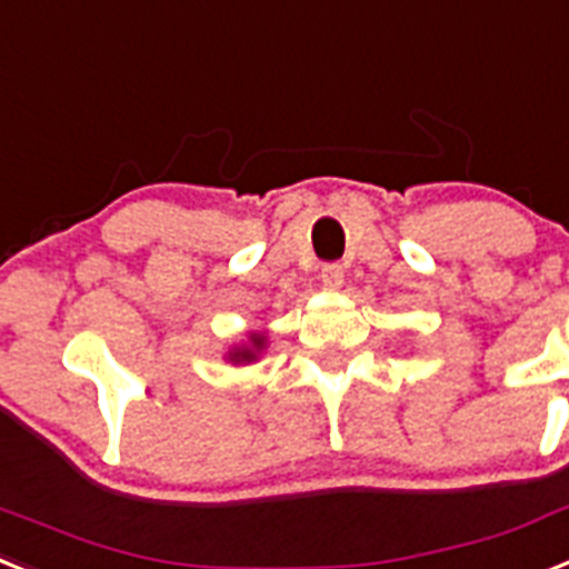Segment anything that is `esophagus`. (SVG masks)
Listing matches in <instances>:
<instances>
[{
  "label": "esophagus",
  "instance_id": "34e87169",
  "mask_svg": "<svg viewBox=\"0 0 569 569\" xmlns=\"http://www.w3.org/2000/svg\"><path fill=\"white\" fill-rule=\"evenodd\" d=\"M342 281H345L342 264H325L322 267V284H325V288L337 290V288H342Z\"/></svg>",
  "mask_w": 569,
  "mask_h": 569
}]
</instances>
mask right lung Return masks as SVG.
Masks as SVG:
<instances>
[{"mask_svg": "<svg viewBox=\"0 0 569 569\" xmlns=\"http://www.w3.org/2000/svg\"><path fill=\"white\" fill-rule=\"evenodd\" d=\"M264 342H267L264 333H250V345L232 348V351L227 353V359H230V362H236V366H238V362H252V359H256L261 353Z\"/></svg>", "mask_w": 569, "mask_h": 569, "instance_id": "right-lung-1", "label": "right lung"}]
</instances>
